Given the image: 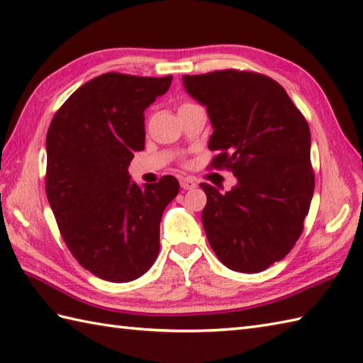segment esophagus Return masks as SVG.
Wrapping results in <instances>:
<instances>
[{"instance_id": "1", "label": "esophagus", "mask_w": 363, "mask_h": 363, "mask_svg": "<svg viewBox=\"0 0 363 363\" xmlns=\"http://www.w3.org/2000/svg\"><path fill=\"white\" fill-rule=\"evenodd\" d=\"M181 187L184 190H191V189L196 187V182L191 179V177H182V179H181Z\"/></svg>"}]
</instances>
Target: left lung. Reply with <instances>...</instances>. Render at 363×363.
<instances>
[{
	"label": "left lung",
	"instance_id": "left-lung-1",
	"mask_svg": "<svg viewBox=\"0 0 363 363\" xmlns=\"http://www.w3.org/2000/svg\"><path fill=\"white\" fill-rule=\"evenodd\" d=\"M187 94L203 104L213 133L212 165L237 177L229 191L203 182V225L221 264L264 272L303 233L313 196L311 130L287 91L268 76L223 70L186 74Z\"/></svg>",
	"mask_w": 363,
	"mask_h": 363
}]
</instances>
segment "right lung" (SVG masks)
Masks as SVG:
<instances>
[{"label": "right lung", "instance_id": "add662e5", "mask_svg": "<svg viewBox=\"0 0 363 363\" xmlns=\"http://www.w3.org/2000/svg\"><path fill=\"white\" fill-rule=\"evenodd\" d=\"M172 79L96 76L67 99L46 134V196L60 234L104 281H134L157 259L162 213L179 182L164 176L140 187L128 167L145 148V109Z\"/></svg>", "mask_w": 363, "mask_h": 363}]
</instances>
